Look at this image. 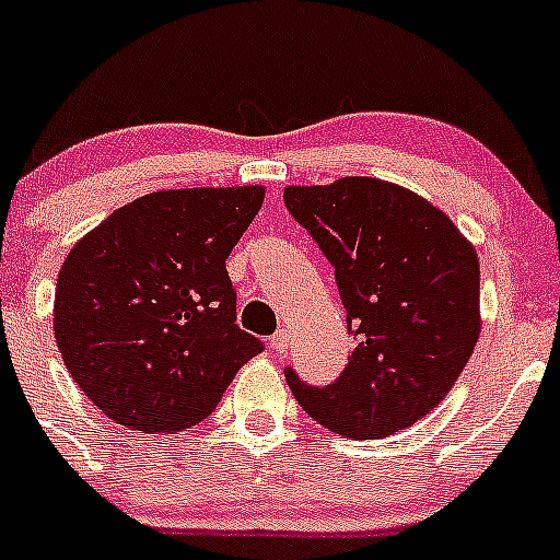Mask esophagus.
Wrapping results in <instances>:
<instances>
[{
    "mask_svg": "<svg viewBox=\"0 0 560 560\" xmlns=\"http://www.w3.org/2000/svg\"><path fill=\"white\" fill-rule=\"evenodd\" d=\"M269 348H272V353H285V350H288V331H285V328H280L278 334H272V339H269Z\"/></svg>",
    "mask_w": 560,
    "mask_h": 560,
    "instance_id": "esophagus-1",
    "label": "esophagus"
}]
</instances>
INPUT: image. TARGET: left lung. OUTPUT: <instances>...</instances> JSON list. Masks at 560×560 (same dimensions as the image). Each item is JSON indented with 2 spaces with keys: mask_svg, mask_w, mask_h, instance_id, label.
I'll return each instance as SVG.
<instances>
[{
  "mask_svg": "<svg viewBox=\"0 0 560 560\" xmlns=\"http://www.w3.org/2000/svg\"><path fill=\"white\" fill-rule=\"evenodd\" d=\"M288 212L331 261L359 345L326 388L285 380L310 418L355 440L418 423L455 385L480 337V261L431 201L377 177L288 186Z\"/></svg>",
  "mask_w": 560,
  "mask_h": 560,
  "instance_id": "1",
  "label": "left lung"
}]
</instances>
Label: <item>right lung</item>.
<instances>
[{
  "label": "right lung",
  "instance_id": "right-lung-1",
  "mask_svg": "<svg viewBox=\"0 0 560 560\" xmlns=\"http://www.w3.org/2000/svg\"><path fill=\"white\" fill-rule=\"evenodd\" d=\"M264 186L170 188L74 242L56 280L61 359L113 423L177 434L205 420L261 339L237 326L226 258Z\"/></svg>",
  "mask_w": 560,
  "mask_h": 560
}]
</instances>
